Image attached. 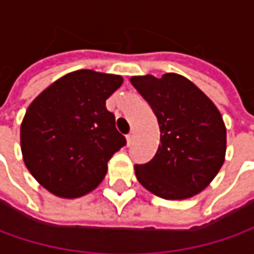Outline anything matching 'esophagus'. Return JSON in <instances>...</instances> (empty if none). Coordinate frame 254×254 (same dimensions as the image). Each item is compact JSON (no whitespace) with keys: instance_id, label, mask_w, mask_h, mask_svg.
<instances>
[{"instance_id":"34e87169","label":"esophagus","mask_w":254,"mask_h":254,"mask_svg":"<svg viewBox=\"0 0 254 254\" xmlns=\"http://www.w3.org/2000/svg\"><path fill=\"white\" fill-rule=\"evenodd\" d=\"M126 138H127V145L130 147V145L132 144V141H134V134H132V132L127 134V137H126Z\"/></svg>"}]
</instances>
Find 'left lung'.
<instances>
[{"label": "left lung", "mask_w": 254, "mask_h": 254, "mask_svg": "<svg viewBox=\"0 0 254 254\" xmlns=\"http://www.w3.org/2000/svg\"><path fill=\"white\" fill-rule=\"evenodd\" d=\"M130 82L150 104L160 127L155 155L134 167L137 180L164 199L196 195L225 161L226 128L219 110L181 74L134 76Z\"/></svg>", "instance_id": "8db88e82"}]
</instances>
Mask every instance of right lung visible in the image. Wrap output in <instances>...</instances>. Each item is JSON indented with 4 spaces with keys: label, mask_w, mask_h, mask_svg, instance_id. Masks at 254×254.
I'll return each mask as SVG.
<instances>
[{
    "label": "right lung",
    "mask_w": 254,
    "mask_h": 254,
    "mask_svg": "<svg viewBox=\"0 0 254 254\" xmlns=\"http://www.w3.org/2000/svg\"><path fill=\"white\" fill-rule=\"evenodd\" d=\"M122 84L117 74L76 70L31 103L21 126V150L44 188L61 198H79L102 182L109 160L126 145L106 109Z\"/></svg>",
    "instance_id": "obj_1"
}]
</instances>
